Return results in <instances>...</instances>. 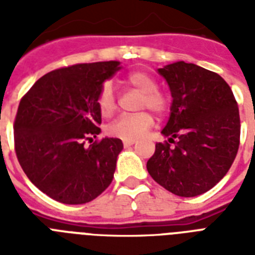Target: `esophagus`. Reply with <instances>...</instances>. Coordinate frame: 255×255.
Returning a JSON list of instances; mask_svg holds the SVG:
<instances>
[{
  "label": "esophagus",
  "mask_w": 255,
  "mask_h": 255,
  "mask_svg": "<svg viewBox=\"0 0 255 255\" xmlns=\"http://www.w3.org/2000/svg\"><path fill=\"white\" fill-rule=\"evenodd\" d=\"M135 143H136L135 140H124L123 145L124 147H131V145H133Z\"/></svg>",
  "instance_id": "obj_1"
}]
</instances>
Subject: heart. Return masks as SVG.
Segmentation results:
<instances>
[{
	"instance_id": "heart-1",
	"label": "heart",
	"mask_w": 255,
	"mask_h": 255,
	"mask_svg": "<svg viewBox=\"0 0 255 255\" xmlns=\"http://www.w3.org/2000/svg\"><path fill=\"white\" fill-rule=\"evenodd\" d=\"M124 83L143 94L140 108H149L155 114H164L168 108V99L157 91V83L149 74L144 71H132L126 77ZM98 107L103 116H110L116 110V96L111 83H104L98 95ZM153 126V118L149 112H140L135 115H122L114 120L107 132L122 140H136L141 137Z\"/></svg>"
}]
</instances>
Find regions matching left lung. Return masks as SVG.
Wrapping results in <instances>:
<instances>
[{"instance_id":"8db88e82","label":"left lung","mask_w":255,"mask_h":255,"mask_svg":"<svg viewBox=\"0 0 255 255\" xmlns=\"http://www.w3.org/2000/svg\"><path fill=\"white\" fill-rule=\"evenodd\" d=\"M157 71L173 100L161 131L169 139L156 144L148 173L176 196L194 197L212 189L236 159L241 133L237 102L218 74L197 65L180 61Z\"/></svg>"}]
</instances>
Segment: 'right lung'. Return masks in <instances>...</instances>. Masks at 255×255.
<instances>
[{"label":"right lung","instance_id":"1","mask_svg":"<svg viewBox=\"0 0 255 255\" xmlns=\"http://www.w3.org/2000/svg\"><path fill=\"white\" fill-rule=\"evenodd\" d=\"M120 62L62 67L39 78L18 106L14 148L29 180L49 197L78 205L92 201L114 178L123 143L100 133L98 95Z\"/></svg>","mask_w":255,"mask_h":255}]
</instances>
